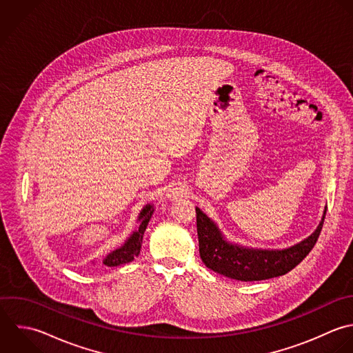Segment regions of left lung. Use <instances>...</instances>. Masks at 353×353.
Segmentation results:
<instances>
[{
	"label": "left lung",
	"instance_id": "left-lung-1",
	"mask_svg": "<svg viewBox=\"0 0 353 353\" xmlns=\"http://www.w3.org/2000/svg\"><path fill=\"white\" fill-rule=\"evenodd\" d=\"M195 210L199 254L203 264L227 278L254 282L282 276L308 256L322 231L327 206L316 230L304 241L286 249H254L230 242L210 217L199 208Z\"/></svg>",
	"mask_w": 353,
	"mask_h": 353
}]
</instances>
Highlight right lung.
Segmentation results:
<instances>
[{"label": "right lung", "mask_w": 353, "mask_h": 353, "mask_svg": "<svg viewBox=\"0 0 353 353\" xmlns=\"http://www.w3.org/2000/svg\"><path fill=\"white\" fill-rule=\"evenodd\" d=\"M152 213H154V206L147 203L141 209V212L137 217L139 228L130 234V236L125 241V243L122 246L110 252L104 257V260H103L104 265L118 267L121 264H126V263L133 261L134 257L139 256L140 249H141V243H143V235H144V231H145V228H147V225H148V223L152 217Z\"/></svg>", "instance_id": "right-lung-1"}]
</instances>
